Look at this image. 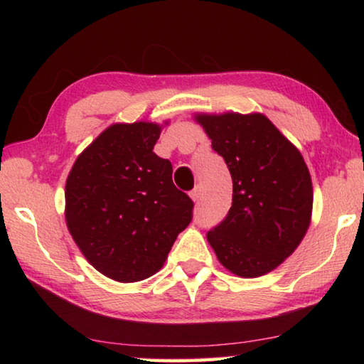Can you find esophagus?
Returning <instances> with one entry per match:
<instances>
[{"mask_svg":"<svg viewBox=\"0 0 364 364\" xmlns=\"http://www.w3.org/2000/svg\"><path fill=\"white\" fill-rule=\"evenodd\" d=\"M189 196H191V199H193L194 202H197V200L200 199V196H202V188L200 186H196L193 191H191Z\"/></svg>","mask_w":364,"mask_h":364,"instance_id":"34e87169","label":"esophagus"}]
</instances>
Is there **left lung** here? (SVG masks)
Instances as JSON below:
<instances>
[{
    "label": "left lung",
    "instance_id": "obj_1",
    "mask_svg": "<svg viewBox=\"0 0 364 364\" xmlns=\"http://www.w3.org/2000/svg\"><path fill=\"white\" fill-rule=\"evenodd\" d=\"M230 168L232 205L207 232L220 263L241 278L273 271L310 226L311 176L304 157L263 114H197Z\"/></svg>",
    "mask_w": 364,
    "mask_h": 364
}]
</instances>
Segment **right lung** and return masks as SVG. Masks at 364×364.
<instances>
[{"label":"right lung","instance_id":"add662e5","mask_svg":"<svg viewBox=\"0 0 364 364\" xmlns=\"http://www.w3.org/2000/svg\"><path fill=\"white\" fill-rule=\"evenodd\" d=\"M160 132L151 122L114 123L67 176V228L86 260L114 281L156 274L193 220L194 204L173 184L170 160L154 152Z\"/></svg>","mask_w":364,"mask_h":364}]
</instances>
